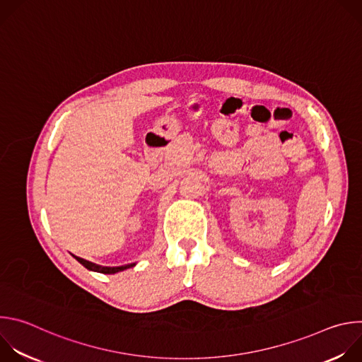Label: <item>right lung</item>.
I'll list each match as a JSON object with an SVG mask.
<instances>
[{"label": "right lung", "instance_id": "obj_1", "mask_svg": "<svg viewBox=\"0 0 362 362\" xmlns=\"http://www.w3.org/2000/svg\"><path fill=\"white\" fill-rule=\"evenodd\" d=\"M76 259L84 267L87 268L88 271H93V272H98V274H106V275H115L117 272H122L124 269H129V268H133L136 264H129V265H124V267H100V265H95L93 262H88L86 259H81V257H76Z\"/></svg>", "mask_w": 362, "mask_h": 362}]
</instances>
